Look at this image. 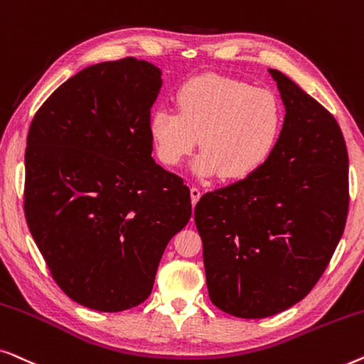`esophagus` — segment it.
I'll use <instances>...</instances> for the list:
<instances>
[{"instance_id":"esophagus-1","label":"esophagus","mask_w":364,"mask_h":364,"mask_svg":"<svg viewBox=\"0 0 364 364\" xmlns=\"http://www.w3.org/2000/svg\"><path fill=\"white\" fill-rule=\"evenodd\" d=\"M189 193H191V201H193V204H196V203L199 201V198H201V189L196 188V186H193L191 189H189Z\"/></svg>"}]
</instances>
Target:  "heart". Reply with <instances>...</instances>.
Masks as SVG:
<instances>
[{
	"label": "heart",
	"mask_w": 364,
	"mask_h": 364,
	"mask_svg": "<svg viewBox=\"0 0 364 364\" xmlns=\"http://www.w3.org/2000/svg\"><path fill=\"white\" fill-rule=\"evenodd\" d=\"M178 112L156 109L148 132L165 166H178L194 150L191 163L199 180L223 175L244 180L257 173L277 146L284 110L272 92L223 75H199L176 94Z\"/></svg>",
	"instance_id": "obj_1"
}]
</instances>
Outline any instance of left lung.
Wrapping results in <instances>:
<instances>
[{
	"label": "left lung",
	"mask_w": 364,
	"mask_h": 364,
	"mask_svg": "<svg viewBox=\"0 0 364 364\" xmlns=\"http://www.w3.org/2000/svg\"><path fill=\"white\" fill-rule=\"evenodd\" d=\"M285 107L272 156L252 176L206 193L194 209L209 299L239 318L300 301L325 272L348 214V151L333 115L280 70Z\"/></svg>",
	"instance_id": "8db88e82"
}]
</instances>
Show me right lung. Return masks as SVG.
I'll list each match as a JSON object with an SVG mask.
<instances>
[{
    "instance_id": "1",
    "label": "right lung",
    "mask_w": 364,
    "mask_h": 364,
    "mask_svg": "<svg viewBox=\"0 0 364 364\" xmlns=\"http://www.w3.org/2000/svg\"><path fill=\"white\" fill-rule=\"evenodd\" d=\"M161 70L99 63L53 92L28 133L24 213L58 285L87 309L140 305L168 242L191 218L189 188L153 160Z\"/></svg>"
}]
</instances>
